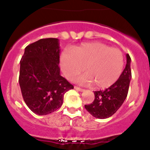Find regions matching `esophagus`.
I'll return each mask as SVG.
<instances>
[{"label": "esophagus", "instance_id": "34e87169", "mask_svg": "<svg viewBox=\"0 0 150 150\" xmlns=\"http://www.w3.org/2000/svg\"><path fill=\"white\" fill-rule=\"evenodd\" d=\"M74 88H75L76 90H77V91H85L84 88H79V87H78V86H74Z\"/></svg>", "mask_w": 150, "mask_h": 150}]
</instances>
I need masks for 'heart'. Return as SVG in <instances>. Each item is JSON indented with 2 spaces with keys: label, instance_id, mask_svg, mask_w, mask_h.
Instances as JSON below:
<instances>
[{
  "label": "heart",
  "instance_id": "b5f03b06",
  "mask_svg": "<svg viewBox=\"0 0 150 150\" xmlns=\"http://www.w3.org/2000/svg\"><path fill=\"white\" fill-rule=\"evenodd\" d=\"M61 65L68 79H74L85 67L87 74L77 78V81L84 84L94 82L96 87L104 88L119 79L122 72L124 58L120 50L94 42L84 43L72 52L62 54Z\"/></svg>",
  "mask_w": 150,
  "mask_h": 150
}]
</instances>
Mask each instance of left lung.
I'll return each mask as SVG.
<instances>
[{
    "mask_svg": "<svg viewBox=\"0 0 150 150\" xmlns=\"http://www.w3.org/2000/svg\"><path fill=\"white\" fill-rule=\"evenodd\" d=\"M127 64L125 68L117 81L105 90L94 91L95 100L85 108L91 116L98 119L110 117L120 109L128 95L131 79V57L126 55Z\"/></svg>",
    "mask_w": 150,
    "mask_h": 150,
    "instance_id": "8db88e82",
    "label": "left lung"
}]
</instances>
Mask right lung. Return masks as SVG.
Listing matches in <instances>:
<instances>
[{
	"instance_id": "1",
	"label": "right lung",
	"mask_w": 150,
	"mask_h": 150,
	"mask_svg": "<svg viewBox=\"0 0 150 150\" xmlns=\"http://www.w3.org/2000/svg\"><path fill=\"white\" fill-rule=\"evenodd\" d=\"M59 40L40 39L25 49L18 82L26 105L38 115L55 112L74 86L61 76Z\"/></svg>"
}]
</instances>
